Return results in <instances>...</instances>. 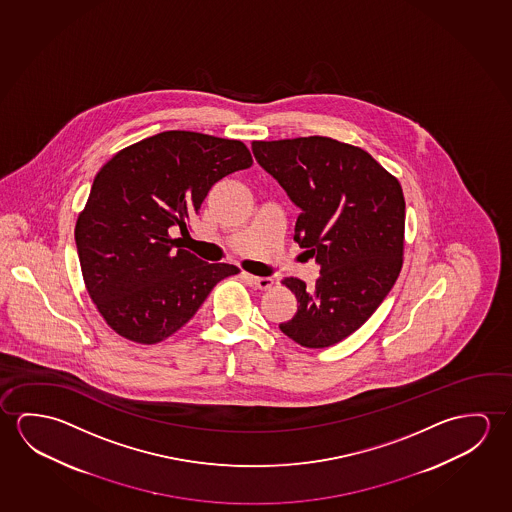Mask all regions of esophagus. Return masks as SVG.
Returning <instances> with one entry per match:
<instances>
[{
	"label": "esophagus",
	"instance_id": "obj_1",
	"mask_svg": "<svg viewBox=\"0 0 512 512\" xmlns=\"http://www.w3.org/2000/svg\"><path fill=\"white\" fill-rule=\"evenodd\" d=\"M245 279H249L256 288H260V290H268V288H272V284H274V279L272 277H258L251 276V274H244Z\"/></svg>",
	"mask_w": 512,
	"mask_h": 512
}]
</instances>
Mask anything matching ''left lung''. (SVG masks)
Segmentation results:
<instances>
[{"label": "left lung", "instance_id": "obj_1", "mask_svg": "<svg viewBox=\"0 0 512 512\" xmlns=\"http://www.w3.org/2000/svg\"><path fill=\"white\" fill-rule=\"evenodd\" d=\"M252 153L301 210L293 240L320 265L313 288L283 279L299 308L279 329L302 347H331L365 324L397 281L402 187L361 147L334 138L256 140Z\"/></svg>", "mask_w": 512, "mask_h": 512}]
</instances>
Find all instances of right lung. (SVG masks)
<instances>
[{"label":"right lung","instance_id":"1","mask_svg":"<svg viewBox=\"0 0 512 512\" xmlns=\"http://www.w3.org/2000/svg\"><path fill=\"white\" fill-rule=\"evenodd\" d=\"M251 165L240 140L176 130L124 147L101 167L74 240L90 299L115 333L144 345L165 340L215 284L240 272L199 260L171 231H187L210 188Z\"/></svg>","mask_w":512,"mask_h":512}]
</instances>
